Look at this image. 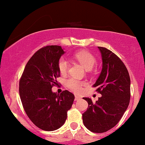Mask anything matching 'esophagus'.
<instances>
[{
    "label": "esophagus",
    "instance_id": "1",
    "mask_svg": "<svg viewBox=\"0 0 145 145\" xmlns=\"http://www.w3.org/2000/svg\"><path fill=\"white\" fill-rule=\"evenodd\" d=\"M79 99H80V96H76V95H75V98H74V100H75V101H76V100H79Z\"/></svg>",
    "mask_w": 145,
    "mask_h": 145
}]
</instances>
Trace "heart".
<instances>
[{
  "mask_svg": "<svg viewBox=\"0 0 145 145\" xmlns=\"http://www.w3.org/2000/svg\"><path fill=\"white\" fill-rule=\"evenodd\" d=\"M74 57L86 70L92 69L96 63V58L94 55L87 51H82L76 53ZM57 65L59 72L62 74H67L70 68V63L65 57H61L59 58ZM65 84L71 90L78 93L82 90V86L86 84V82L71 77L67 79L65 82Z\"/></svg>",
  "mask_w": 145,
  "mask_h": 145,
  "instance_id": "heart-1",
  "label": "heart"
}]
</instances>
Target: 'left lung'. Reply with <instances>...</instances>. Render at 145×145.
I'll list each match as a JSON object with an SVG mask.
<instances>
[{
    "mask_svg": "<svg viewBox=\"0 0 145 145\" xmlns=\"http://www.w3.org/2000/svg\"><path fill=\"white\" fill-rule=\"evenodd\" d=\"M102 57V70L93 87L102 94L96 102L83 98L88 104L82 114L84 126L94 133H104L118 123L130 102V76L123 61L112 51L98 47Z\"/></svg>",
    "mask_w": 145,
    "mask_h": 145,
    "instance_id": "8db88e82",
    "label": "left lung"
}]
</instances>
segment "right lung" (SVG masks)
<instances>
[{
  "mask_svg": "<svg viewBox=\"0 0 145 145\" xmlns=\"http://www.w3.org/2000/svg\"><path fill=\"white\" fill-rule=\"evenodd\" d=\"M65 52L59 45H47L37 50L25 65L19 82V93L25 114L41 129L60 128L74 100L68 90L52 92L60 76L58 61Z\"/></svg>",
  "mask_w": 145,
  "mask_h": 145,
  "instance_id": "1",
  "label": "right lung"
}]
</instances>
